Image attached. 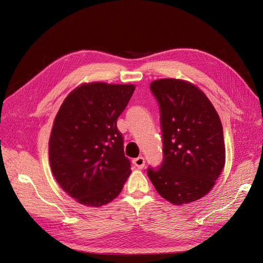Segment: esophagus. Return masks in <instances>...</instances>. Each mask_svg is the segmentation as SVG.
I'll return each instance as SVG.
<instances>
[{"label":"esophagus","mask_w":263,"mask_h":263,"mask_svg":"<svg viewBox=\"0 0 263 263\" xmlns=\"http://www.w3.org/2000/svg\"><path fill=\"white\" fill-rule=\"evenodd\" d=\"M133 163L136 165L138 169H142L145 166V159H144V157H138L136 159H134Z\"/></svg>","instance_id":"1"}]
</instances>
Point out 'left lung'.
<instances>
[{
	"label": "left lung",
	"mask_w": 263,
	"mask_h": 263,
	"mask_svg": "<svg viewBox=\"0 0 263 263\" xmlns=\"http://www.w3.org/2000/svg\"><path fill=\"white\" fill-rule=\"evenodd\" d=\"M150 89L160 104L163 163L148 177L173 205L195 202L214 187L225 166L220 118L196 86L181 79H159Z\"/></svg>",
	"instance_id": "1"
}]
</instances>
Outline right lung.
<instances>
[{"label": "right lung", "instance_id": "obj_1", "mask_svg": "<svg viewBox=\"0 0 263 263\" xmlns=\"http://www.w3.org/2000/svg\"><path fill=\"white\" fill-rule=\"evenodd\" d=\"M134 84L82 83L71 91L54 117L49 162L55 181L74 200L101 208L116 198L130 176L117 119Z\"/></svg>", "mask_w": 263, "mask_h": 263}]
</instances>
